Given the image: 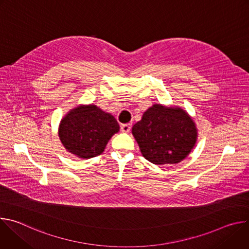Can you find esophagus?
I'll return each instance as SVG.
<instances>
[{
    "mask_svg": "<svg viewBox=\"0 0 249 249\" xmlns=\"http://www.w3.org/2000/svg\"><path fill=\"white\" fill-rule=\"evenodd\" d=\"M131 127H132V124H131V123L122 124V125H121V131L124 132V133H128V132L131 130Z\"/></svg>",
    "mask_w": 249,
    "mask_h": 249,
    "instance_id": "1",
    "label": "esophagus"
}]
</instances>
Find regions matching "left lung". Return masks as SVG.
Listing matches in <instances>:
<instances>
[{"instance_id": "8db88e82", "label": "left lung", "mask_w": 249, "mask_h": 249, "mask_svg": "<svg viewBox=\"0 0 249 249\" xmlns=\"http://www.w3.org/2000/svg\"><path fill=\"white\" fill-rule=\"evenodd\" d=\"M132 134L146 160L155 164L177 163L194 147V122L180 108L155 104L132 128Z\"/></svg>"}]
</instances>
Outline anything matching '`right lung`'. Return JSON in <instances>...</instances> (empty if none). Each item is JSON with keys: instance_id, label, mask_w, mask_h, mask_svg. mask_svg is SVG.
Segmentation results:
<instances>
[{"instance_id": "add662e5", "label": "right lung", "mask_w": 249, "mask_h": 249, "mask_svg": "<svg viewBox=\"0 0 249 249\" xmlns=\"http://www.w3.org/2000/svg\"><path fill=\"white\" fill-rule=\"evenodd\" d=\"M119 131V124L109 113L95 105L71 110L61 121L59 137L68 152L82 159L99 156L109 139Z\"/></svg>"}]
</instances>
